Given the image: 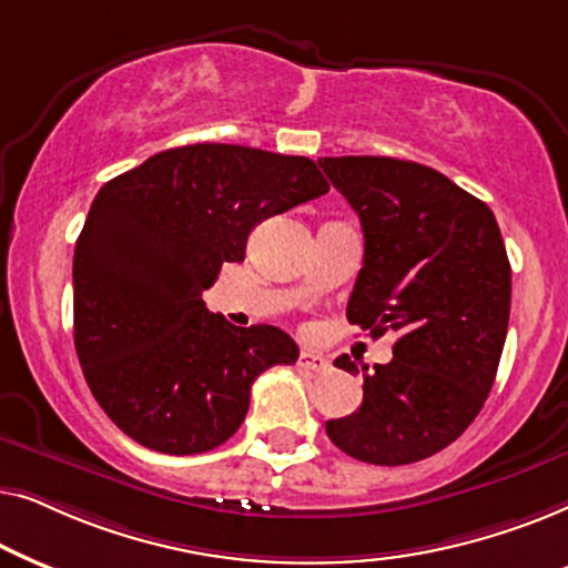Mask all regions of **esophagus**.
<instances>
[{"label":"esophagus","mask_w":568,"mask_h":568,"mask_svg":"<svg viewBox=\"0 0 568 568\" xmlns=\"http://www.w3.org/2000/svg\"><path fill=\"white\" fill-rule=\"evenodd\" d=\"M297 364H300L302 369H307V372H317V375H323V372H328V369H331V362L325 359L323 354L310 352V348H302Z\"/></svg>","instance_id":"34e87169"}]
</instances>
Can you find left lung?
Segmentation results:
<instances>
[{
	"mask_svg": "<svg viewBox=\"0 0 568 568\" xmlns=\"http://www.w3.org/2000/svg\"><path fill=\"white\" fill-rule=\"evenodd\" d=\"M362 220L348 323L398 333L364 372V400L325 432L346 455L408 465L460 437L491 393L509 325L511 268L484 201L437 170L393 158L317 160ZM338 369L359 372L348 356Z\"/></svg>",
	"mask_w": 568,
	"mask_h": 568,
	"instance_id": "8db88e82",
	"label": "left lung"
}]
</instances>
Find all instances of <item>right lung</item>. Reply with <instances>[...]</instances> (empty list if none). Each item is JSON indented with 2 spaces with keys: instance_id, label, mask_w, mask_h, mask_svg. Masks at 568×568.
<instances>
[{
  "instance_id": "1",
  "label": "right lung",
  "mask_w": 568,
  "mask_h": 568,
  "mask_svg": "<svg viewBox=\"0 0 568 568\" xmlns=\"http://www.w3.org/2000/svg\"><path fill=\"white\" fill-rule=\"evenodd\" d=\"M313 160L189 144L108 181L74 247V348L108 418L139 445L199 455L240 429L251 385L300 348L201 300L255 224L328 193Z\"/></svg>"
}]
</instances>
